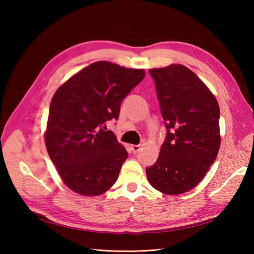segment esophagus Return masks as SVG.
I'll return each mask as SVG.
<instances>
[{"label": "esophagus", "mask_w": 254, "mask_h": 254, "mask_svg": "<svg viewBox=\"0 0 254 254\" xmlns=\"http://www.w3.org/2000/svg\"><path fill=\"white\" fill-rule=\"evenodd\" d=\"M141 149V146L140 145H131V150L133 153L139 152Z\"/></svg>", "instance_id": "obj_1"}]
</instances>
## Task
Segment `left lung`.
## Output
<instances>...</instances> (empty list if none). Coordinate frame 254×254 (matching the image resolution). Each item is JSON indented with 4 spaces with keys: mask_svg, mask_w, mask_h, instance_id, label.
<instances>
[{
    "mask_svg": "<svg viewBox=\"0 0 254 254\" xmlns=\"http://www.w3.org/2000/svg\"><path fill=\"white\" fill-rule=\"evenodd\" d=\"M149 74L167 134L146 176L161 193L180 195L199 184L217 157L219 106L211 90L186 65L150 68Z\"/></svg>",
    "mask_w": 254,
    "mask_h": 254,
    "instance_id": "8db88e82",
    "label": "left lung"
}]
</instances>
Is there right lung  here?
Masks as SVG:
<instances>
[{
  "mask_svg": "<svg viewBox=\"0 0 254 254\" xmlns=\"http://www.w3.org/2000/svg\"><path fill=\"white\" fill-rule=\"evenodd\" d=\"M144 77L143 68L97 61L54 94L44 142L61 180L75 193L99 196L117 182L128 152L105 124L118 120L122 101Z\"/></svg>",
  "mask_w": 254,
  "mask_h": 254,
  "instance_id": "add662e5",
  "label": "right lung"
}]
</instances>
